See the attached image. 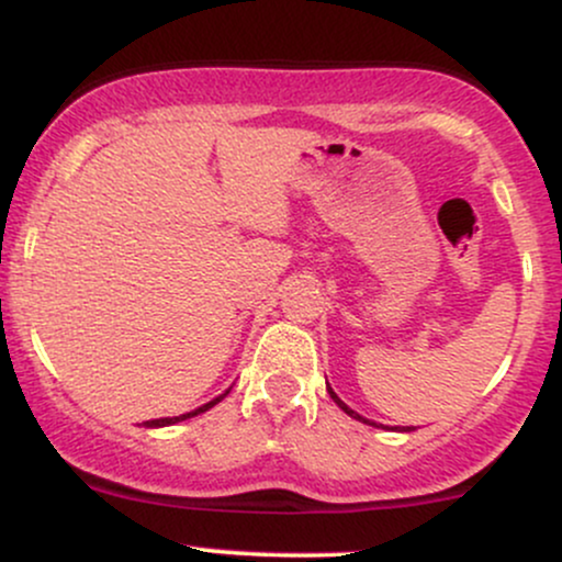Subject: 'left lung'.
Wrapping results in <instances>:
<instances>
[{
    "mask_svg": "<svg viewBox=\"0 0 562 562\" xmlns=\"http://www.w3.org/2000/svg\"><path fill=\"white\" fill-rule=\"evenodd\" d=\"M327 391H330L333 402H335V404H338V406H340V409H344L348 417H353V420H359V423H367V425H375V428H383V425H378V423L367 420V417H362V415H359V412H353V409H351V406H348L346 402H340V398H338V393H335V391L330 389V385H327ZM391 430H402V434H404V430H415V428H409V425H406V428H398V425H396V428H391Z\"/></svg>",
    "mask_w": 562,
    "mask_h": 562,
    "instance_id": "obj_1",
    "label": "left lung"
}]
</instances>
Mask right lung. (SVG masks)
Returning <instances> with one entry per match:
<instances>
[{"mask_svg":"<svg viewBox=\"0 0 562 562\" xmlns=\"http://www.w3.org/2000/svg\"><path fill=\"white\" fill-rule=\"evenodd\" d=\"M229 393V389L222 393V396H216V398H211L209 404H203V406H198V409H192V412H184V415H179V417H158V420H147L145 423V428H166V425H173V423H182V420H190V417H195V415H200V412H209L211 406H216L218 402H222L224 396H227Z\"/></svg>","mask_w":562,"mask_h":562,"instance_id":"add662e5","label":"right lung"}]
</instances>
